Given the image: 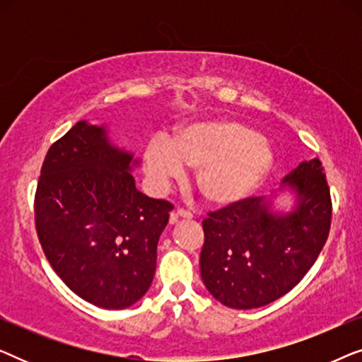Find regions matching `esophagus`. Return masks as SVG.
I'll return each instance as SVG.
<instances>
[{
    "label": "esophagus",
    "instance_id": "obj_1",
    "mask_svg": "<svg viewBox=\"0 0 362 362\" xmlns=\"http://www.w3.org/2000/svg\"><path fill=\"white\" fill-rule=\"evenodd\" d=\"M177 217H181V219H192V214L189 211H186V209H182V207H177L176 209V212L175 214L171 216V222H176V219Z\"/></svg>",
    "mask_w": 362,
    "mask_h": 362
}]
</instances>
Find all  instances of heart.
<instances>
[{"mask_svg":"<svg viewBox=\"0 0 362 362\" xmlns=\"http://www.w3.org/2000/svg\"><path fill=\"white\" fill-rule=\"evenodd\" d=\"M272 165L269 143L232 120L191 123L170 141L153 138L145 150V170L156 189L180 180L185 166L196 168V187L212 206L245 199L265 180Z\"/></svg>","mask_w":362,"mask_h":362,"instance_id":"heart-1","label":"heart"}]
</instances>
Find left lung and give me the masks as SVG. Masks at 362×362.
I'll list each match as a JSON object with an SVG mask.
<instances>
[{
	"mask_svg": "<svg viewBox=\"0 0 362 362\" xmlns=\"http://www.w3.org/2000/svg\"><path fill=\"white\" fill-rule=\"evenodd\" d=\"M284 185L296 194L288 212H274L265 197H245L202 221V281L229 308H259L288 293L326 244L333 206L321 161L300 163Z\"/></svg>",
	"mask_w": 362,
	"mask_h": 362,
	"instance_id": "1",
	"label": "left lung"
}]
</instances>
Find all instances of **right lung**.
<instances>
[{
  "instance_id": "1",
  "label": "right lung",
  "mask_w": 362,
  "mask_h": 362,
  "mask_svg": "<svg viewBox=\"0 0 362 362\" xmlns=\"http://www.w3.org/2000/svg\"><path fill=\"white\" fill-rule=\"evenodd\" d=\"M132 153L103 127L77 122L49 148L34 197L46 259L74 293L107 310L132 306L150 288L171 202L136 189Z\"/></svg>"
}]
</instances>
